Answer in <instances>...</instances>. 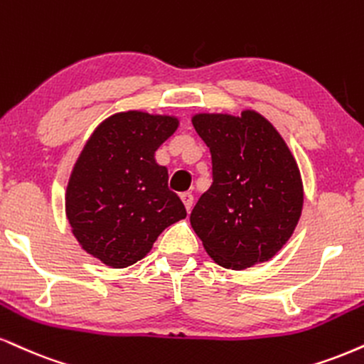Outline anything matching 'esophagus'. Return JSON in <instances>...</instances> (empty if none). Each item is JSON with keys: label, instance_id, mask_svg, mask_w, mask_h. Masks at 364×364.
Here are the masks:
<instances>
[{"label": "esophagus", "instance_id": "34e87169", "mask_svg": "<svg viewBox=\"0 0 364 364\" xmlns=\"http://www.w3.org/2000/svg\"><path fill=\"white\" fill-rule=\"evenodd\" d=\"M181 201L185 203L186 212L190 213L191 207H193V195H191V193H181Z\"/></svg>", "mask_w": 364, "mask_h": 364}]
</instances>
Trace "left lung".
I'll list each match as a JSON object with an SVG mask.
<instances>
[{
    "instance_id": "8db88e82",
    "label": "left lung",
    "mask_w": 364,
    "mask_h": 364,
    "mask_svg": "<svg viewBox=\"0 0 364 364\" xmlns=\"http://www.w3.org/2000/svg\"><path fill=\"white\" fill-rule=\"evenodd\" d=\"M191 122L212 154L213 183L190 215L205 251L232 269L271 259L301 215L304 188L295 157L257 112L198 113Z\"/></svg>"
}]
</instances>
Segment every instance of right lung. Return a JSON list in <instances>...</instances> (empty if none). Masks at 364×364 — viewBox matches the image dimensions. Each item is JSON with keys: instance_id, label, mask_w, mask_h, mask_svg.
<instances>
[{"instance_id": "right-lung-1", "label": "right lung", "mask_w": 364, "mask_h": 364, "mask_svg": "<svg viewBox=\"0 0 364 364\" xmlns=\"http://www.w3.org/2000/svg\"><path fill=\"white\" fill-rule=\"evenodd\" d=\"M178 129L174 117L122 112L102 122L74 164L65 213L74 237L112 268L142 259L166 227L186 217L154 152Z\"/></svg>"}]
</instances>
